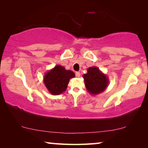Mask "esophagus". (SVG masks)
Wrapping results in <instances>:
<instances>
[{"label":"esophagus","instance_id":"obj_1","mask_svg":"<svg viewBox=\"0 0 148 148\" xmlns=\"http://www.w3.org/2000/svg\"><path fill=\"white\" fill-rule=\"evenodd\" d=\"M75 74H76V76L77 77H79L80 76V72H76V73H75Z\"/></svg>","mask_w":148,"mask_h":148}]
</instances>
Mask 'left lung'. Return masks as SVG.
I'll return each instance as SVG.
<instances>
[{"instance_id": "1", "label": "left lung", "mask_w": 148, "mask_h": 148, "mask_svg": "<svg viewBox=\"0 0 148 148\" xmlns=\"http://www.w3.org/2000/svg\"><path fill=\"white\" fill-rule=\"evenodd\" d=\"M84 83L87 91L92 95L103 92L108 86V77L97 66L87 69V74L83 75Z\"/></svg>"}]
</instances>
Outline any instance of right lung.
Here are the masks:
<instances>
[{
    "mask_svg": "<svg viewBox=\"0 0 148 148\" xmlns=\"http://www.w3.org/2000/svg\"><path fill=\"white\" fill-rule=\"evenodd\" d=\"M74 77V72L66 70L61 65H56L44 74V83L50 93L59 95L66 91L70 79Z\"/></svg>",
    "mask_w": 148,
    "mask_h": 148,
    "instance_id": "1",
    "label": "right lung"
}]
</instances>
